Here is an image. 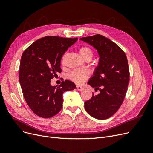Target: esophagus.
<instances>
[{
	"instance_id": "1",
	"label": "esophagus",
	"mask_w": 153,
	"mask_h": 153,
	"mask_svg": "<svg viewBox=\"0 0 153 153\" xmlns=\"http://www.w3.org/2000/svg\"><path fill=\"white\" fill-rule=\"evenodd\" d=\"M76 89H77L78 91H80L84 90V88H83L82 86H80V85H77L76 86Z\"/></svg>"
}]
</instances>
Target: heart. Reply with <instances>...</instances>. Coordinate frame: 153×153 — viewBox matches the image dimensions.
Here are the masks:
<instances>
[{
  "label": "heart",
  "instance_id": "heart-1",
  "mask_svg": "<svg viewBox=\"0 0 153 153\" xmlns=\"http://www.w3.org/2000/svg\"><path fill=\"white\" fill-rule=\"evenodd\" d=\"M79 53L82 59L84 60H91L94 56V53L92 50L86 47L83 46L78 50ZM90 76V72L87 69H75L69 74V78L76 84H82L84 83L88 78Z\"/></svg>",
  "mask_w": 153,
  "mask_h": 153
}]
</instances>
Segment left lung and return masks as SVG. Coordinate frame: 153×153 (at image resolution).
Wrapping results in <instances>:
<instances>
[{
  "label": "left lung",
  "instance_id": "8db88e82",
  "mask_svg": "<svg viewBox=\"0 0 153 153\" xmlns=\"http://www.w3.org/2000/svg\"><path fill=\"white\" fill-rule=\"evenodd\" d=\"M94 47L100 55L96 68L88 84L100 91L94 92L84 106L87 112L98 119H106L113 115L121 106L129 82V69L126 55L119 46L100 34L80 39Z\"/></svg>",
  "mask_w": 153,
  "mask_h": 153
}]
</instances>
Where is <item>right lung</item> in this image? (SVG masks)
Wrapping results in <instances>:
<instances>
[{"mask_svg":"<svg viewBox=\"0 0 153 153\" xmlns=\"http://www.w3.org/2000/svg\"><path fill=\"white\" fill-rule=\"evenodd\" d=\"M78 38L45 36L36 40L23 53L19 81L27 105L36 115L50 118L61 111L65 91H72L75 84L69 80L56 87L51 79L61 73V60L64 53Z\"/></svg>","mask_w":153,"mask_h":153,"instance_id":"add662e5","label":"right lung"}]
</instances>
